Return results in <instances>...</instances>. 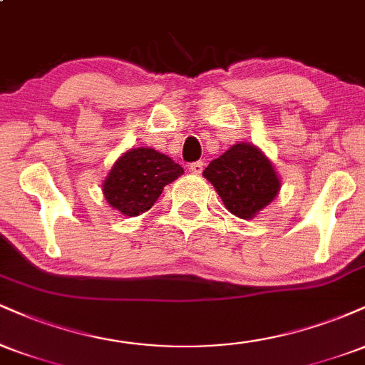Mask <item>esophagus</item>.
<instances>
[{"label": "esophagus", "instance_id": "1", "mask_svg": "<svg viewBox=\"0 0 365 365\" xmlns=\"http://www.w3.org/2000/svg\"><path fill=\"white\" fill-rule=\"evenodd\" d=\"M188 170H190L194 175H200V173H202V170H204V163L202 161L192 163V165L188 166Z\"/></svg>", "mask_w": 365, "mask_h": 365}]
</instances>
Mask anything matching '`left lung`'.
Wrapping results in <instances>:
<instances>
[{
  "label": "left lung",
  "mask_w": 365,
  "mask_h": 365,
  "mask_svg": "<svg viewBox=\"0 0 365 365\" xmlns=\"http://www.w3.org/2000/svg\"><path fill=\"white\" fill-rule=\"evenodd\" d=\"M225 207L240 220H252L279 194L282 180L271 159L257 145H232L202 171Z\"/></svg>",
  "instance_id": "8db88e82"
}]
</instances>
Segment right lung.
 I'll use <instances>...</instances> for the list:
<instances>
[{"label": "right lung", "mask_w": 365, "mask_h": 365, "mask_svg": "<svg viewBox=\"0 0 365 365\" xmlns=\"http://www.w3.org/2000/svg\"><path fill=\"white\" fill-rule=\"evenodd\" d=\"M183 175V168L166 154L150 148L125 150L103 182L106 202L123 216L149 211L163 188Z\"/></svg>", "instance_id": "add662e5"}]
</instances>
